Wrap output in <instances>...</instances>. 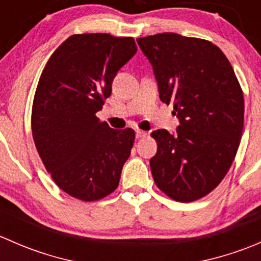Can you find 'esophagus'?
I'll return each mask as SVG.
<instances>
[{
	"label": "esophagus",
	"instance_id": "esophagus-1",
	"mask_svg": "<svg viewBox=\"0 0 261 261\" xmlns=\"http://www.w3.org/2000/svg\"><path fill=\"white\" fill-rule=\"evenodd\" d=\"M147 136V133L146 131H143V130H136V138L138 139H141V138H145Z\"/></svg>",
	"mask_w": 261,
	"mask_h": 261
}]
</instances>
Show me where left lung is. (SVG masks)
I'll return each instance as SVG.
<instances>
[{
	"mask_svg": "<svg viewBox=\"0 0 261 261\" xmlns=\"http://www.w3.org/2000/svg\"><path fill=\"white\" fill-rule=\"evenodd\" d=\"M152 67L160 101L179 118L174 134L152 131V178L178 202H192L225 178L240 145L244 96L232 65L211 41L163 33L136 39Z\"/></svg>",
	"mask_w": 261,
	"mask_h": 261,
	"instance_id": "obj_1",
	"label": "left lung"
}]
</instances>
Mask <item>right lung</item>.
<instances>
[{"mask_svg":"<svg viewBox=\"0 0 261 261\" xmlns=\"http://www.w3.org/2000/svg\"><path fill=\"white\" fill-rule=\"evenodd\" d=\"M136 51L133 38L72 35L53 53L39 80L31 112L35 146L55 184L81 201L112 193L130 156L135 131L111 128L96 114Z\"/></svg>","mask_w":261,"mask_h":261,"instance_id":"right-lung-1","label":"right lung"}]
</instances>
